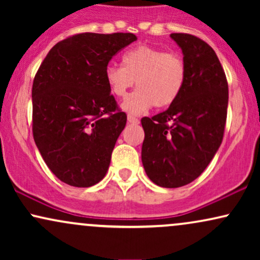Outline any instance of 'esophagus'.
I'll list each match as a JSON object with an SVG mask.
<instances>
[{"mask_svg": "<svg viewBox=\"0 0 260 260\" xmlns=\"http://www.w3.org/2000/svg\"><path fill=\"white\" fill-rule=\"evenodd\" d=\"M127 120H128V122H129V123H132V124H138L139 123V120H138V118L134 117V116L128 115Z\"/></svg>", "mask_w": 260, "mask_h": 260, "instance_id": "obj_1", "label": "esophagus"}]
</instances>
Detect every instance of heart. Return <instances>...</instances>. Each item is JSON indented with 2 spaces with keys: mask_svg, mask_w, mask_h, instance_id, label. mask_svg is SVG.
<instances>
[{
  "mask_svg": "<svg viewBox=\"0 0 260 260\" xmlns=\"http://www.w3.org/2000/svg\"><path fill=\"white\" fill-rule=\"evenodd\" d=\"M186 74V64L178 53L140 45L122 56V67L107 66L105 80L117 98L126 96L136 82L138 89L124 99L122 109L140 115L153 106L164 109L172 105L183 89Z\"/></svg>",
  "mask_w": 260,
  "mask_h": 260,
  "instance_id": "b5f03b06",
  "label": "heart"
}]
</instances>
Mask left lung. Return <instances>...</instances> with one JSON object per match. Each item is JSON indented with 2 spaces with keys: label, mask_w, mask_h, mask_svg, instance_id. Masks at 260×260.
<instances>
[{
  "label": "left lung",
  "mask_w": 260,
  "mask_h": 260,
  "mask_svg": "<svg viewBox=\"0 0 260 260\" xmlns=\"http://www.w3.org/2000/svg\"><path fill=\"white\" fill-rule=\"evenodd\" d=\"M170 37L183 53L186 82L166 111L142 118V162L155 184L177 188L201 176L219 150L229 86L215 51L205 41L182 32Z\"/></svg>",
  "instance_id": "8db88e82"
}]
</instances>
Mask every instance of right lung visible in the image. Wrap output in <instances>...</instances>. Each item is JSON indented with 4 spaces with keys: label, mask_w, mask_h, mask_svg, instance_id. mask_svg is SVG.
I'll return each instance as SVG.
<instances>
[{
    "label": "right lung",
    "mask_w": 260,
    "mask_h": 260,
    "mask_svg": "<svg viewBox=\"0 0 260 260\" xmlns=\"http://www.w3.org/2000/svg\"><path fill=\"white\" fill-rule=\"evenodd\" d=\"M132 32H83L50 50L32 83V136L47 168L64 183L91 187L105 177L127 116L105 80L110 59Z\"/></svg>",
    "instance_id": "obj_1"
}]
</instances>
